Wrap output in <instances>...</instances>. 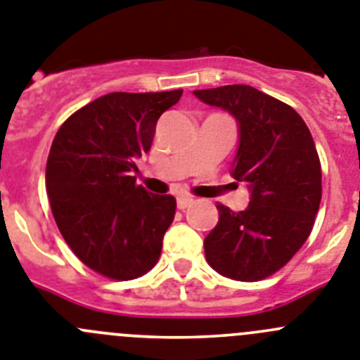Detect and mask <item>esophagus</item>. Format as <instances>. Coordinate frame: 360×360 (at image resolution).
<instances>
[{
  "label": "esophagus",
  "instance_id": "esophagus-1",
  "mask_svg": "<svg viewBox=\"0 0 360 360\" xmlns=\"http://www.w3.org/2000/svg\"><path fill=\"white\" fill-rule=\"evenodd\" d=\"M192 202H193V199L190 195H179V197H177V208H179V210L188 208V206H190Z\"/></svg>",
  "mask_w": 360,
  "mask_h": 360
}]
</instances>
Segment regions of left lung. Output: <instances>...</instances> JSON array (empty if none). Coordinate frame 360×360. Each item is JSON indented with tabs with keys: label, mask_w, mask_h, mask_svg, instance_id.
<instances>
[{
	"label": "left lung",
	"mask_w": 360,
	"mask_h": 360,
	"mask_svg": "<svg viewBox=\"0 0 360 360\" xmlns=\"http://www.w3.org/2000/svg\"><path fill=\"white\" fill-rule=\"evenodd\" d=\"M193 95L236 120L231 176L249 190L242 212L217 204L219 222L204 238L206 260L231 280H264L280 271L312 231L321 202V165L312 134L290 105L251 86L233 84Z\"/></svg>",
	"instance_id": "obj_1"
}]
</instances>
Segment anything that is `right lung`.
Wrapping results in <instances>:
<instances>
[{"mask_svg": "<svg viewBox=\"0 0 360 360\" xmlns=\"http://www.w3.org/2000/svg\"><path fill=\"white\" fill-rule=\"evenodd\" d=\"M181 95L109 93L55 134L46 163L51 213L71 251L103 276L134 280L160 260L176 199L136 184V160L150 150L158 120Z\"/></svg>", "mask_w": 360, "mask_h": 360, "instance_id": "add662e5", "label": "right lung"}]
</instances>
